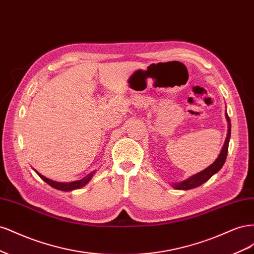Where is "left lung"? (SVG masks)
<instances>
[{"label":"left lung","mask_w":254,"mask_h":254,"mask_svg":"<svg viewBox=\"0 0 254 254\" xmlns=\"http://www.w3.org/2000/svg\"><path fill=\"white\" fill-rule=\"evenodd\" d=\"M226 119H227V122H228V134H227L225 144H224V146H222V149L219 153L218 158L214 161V163H212L209 167H206L205 170H203L202 172L190 177L189 179L184 180L182 182L172 184L174 189L186 190H190V189H194V188L201 186L202 183H204L205 181L209 180L214 174H216L222 167V165L225 164V161H226V158H227V155H228L230 135H231V123H230V119H229L227 113H226Z\"/></svg>","instance_id":"left-lung-1"}]
</instances>
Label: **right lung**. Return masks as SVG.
Wrapping results in <instances>:
<instances>
[{
  "mask_svg": "<svg viewBox=\"0 0 254 254\" xmlns=\"http://www.w3.org/2000/svg\"><path fill=\"white\" fill-rule=\"evenodd\" d=\"M38 175H39L40 178L47 182L49 186H51L52 188L56 189V190H64V191H68V190H77V189H80L82 188L83 186H86V184L91 180L92 177H93L94 175V172L90 173L88 176L84 177V178L80 179V180H77V181H73V182H68V183H64V182H56V181H53L49 178H47V177L42 176L41 174L38 173L37 171H35Z\"/></svg>",
  "mask_w": 254,
  "mask_h": 254,
  "instance_id": "1",
  "label": "right lung"
}]
</instances>
